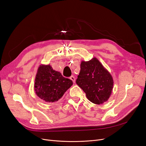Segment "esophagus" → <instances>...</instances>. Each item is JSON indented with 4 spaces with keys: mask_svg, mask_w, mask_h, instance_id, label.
I'll list each match as a JSON object with an SVG mask.
<instances>
[{
    "mask_svg": "<svg viewBox=\"0 0 146 146\" xmlns=\"http://www.w3.org/2000/svg\"><path fill=\"white\" fill-rule=\"evenodd\" d=\"M70 79L74 83L76 82V78H75L74 76H71L70 77Z\"/></svg>",
    "mask_w": 146,
    "mask_h": 146,
    "instance_id": "esophagus-1",
    "label": "esophagus"
}]
</instances>
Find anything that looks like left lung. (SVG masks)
I'll return each instance as SVG.
<instances>
[{
  "instance_id": "obj_1",
  "label": "left lung",
  "mask_w": 146,
  "mask_h": 146,
  "mask_svg": "<svg viewBox=\"0 0 146 146\" xmlns=\"http://www.w3.org/2000/svg\"><path fill=\"white\" fill-rule=\"evenodd\" d=\"M76 83L85 92L87 99L97 105L108 100L113 88L111 74L96 57L82 61Z\"/></svg>"
}]
</instances>
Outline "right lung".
<instances>
[{"label": "right lung", "mask_w": 146, "mask_h": 146, "mask_svg": "<svg viewBox=\"0 0 146 146\" xmlns=\"http://www.w3.org/2000/svg\"><path fill=\"white\" fill-rule=\"evenodd\" d=\"M73 85L69 78L53 69L50 64L39 66L35 79L34 89L36 94L48 103L57 102Z\"/></svg>", "instance_id": "add662e5"}]
</instances>
